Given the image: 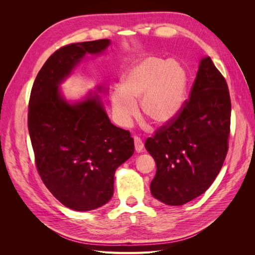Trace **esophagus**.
I'll return each mask as SVG.
<instances>
[{"label": "esophagus", "mask_w": 255, "mask_h": 255, "mask_svg": "<svg viewBox=\"0 0 255 255\" xmlns=\"http://www.w3.org/2000/svg\"><path fill=\"white\" fill-rule=\"evenodd\" d=\"M134 144H135L136 152H141L143 150V142L139 137H137V136L134 137Z\"/></svg>", "instance_id": "34e87169"}]
</instances>
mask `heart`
Masks as SVG:
<instances>
[{"mask_svg":"<svg viewBox=\"0 0 255 255\" xmlns=\"http://www.w3.org/2000/svg\"><path fill=\"white\" fill-rule=\"evenodd\" d=\"M187 78L183 68L148 56L128 69L121 80V88L113 91L111 105L118 125L128 126L137 115L140 99L143 117L156 126H165L179 115L186 92Z\"/></svg>","mask_w":255,"mask_h":255,"instance_id":"1","label":"heart"}]
</instances>
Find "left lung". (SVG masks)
<instances>
[{"instance_id":"8db88e82","label":"left lung","mask_w":255,"mask_h":255,"mask_svg":"<svg viewBox=\"0 0 255 255\" xmlns=\"http://www.w3.org/2000/svg\"><path fill=\"white\" fill-rule=\"evenodd\" d=\"M230 123L226 79L211 57H203L179 115L145 140L156 163L152 196L167 205H183L205 192L226 159Z\"/></svg>"}]
</instances>
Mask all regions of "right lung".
Listing matches in <instances>:
<instances>
[{
	"label": "right lung",
	"instance_id": "add662e5",
	"mask_svg": "<svg viewBox=\"0 0 255 255\" xmlns=\"http://www.w3.org/2000/svg\"><path fill=\"white\" fill-rule=\"evenodd\" d=\"M110 44L100 39L60 48L38 72L30 92L27 123L38 173L61 204L78 212L110 201L116 169L135 150L129 132L113 125L99 95L69 103L59 90L86 54H102Z\"/></svg>",
	"mask_w": 255,
	"mask_h": 255
}]
</instances>
